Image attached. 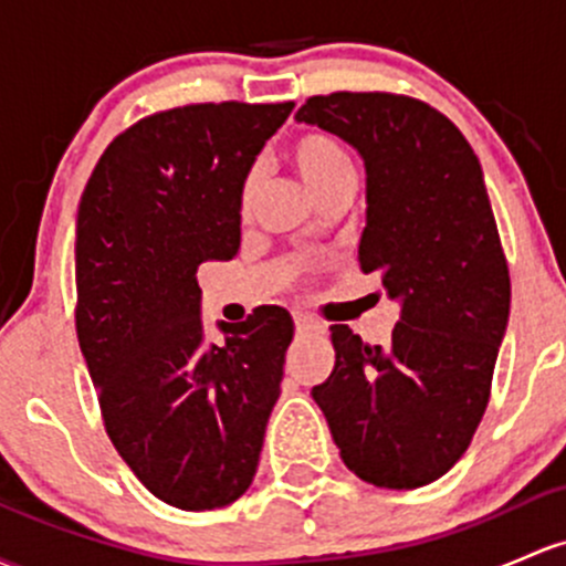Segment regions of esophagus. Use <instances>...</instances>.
Wrapping results in <instances>:
<instances>
[{
	"label": "esophagus",
	"instance_id": "esophagus-1",
	"mask_svg": "<svg viewBox=\"0 0 566 566\" xmlns=\"http://www.w3.org/2000/svg\"><path fill=\"white\" fill-rule=\"evenodd\" d=\"M295 331L298 333H325V325H319L317 319L308 317V314H295Z\"/></svg>",
	"mask_w": 566,
	"mask_h": 566
}]
</instances>
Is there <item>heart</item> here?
<instances>
[{
  "mask_svg": "<svg viewBox=\"0 0 566 566\" xmlns=\"http://www.w3.org/2000/svg\"><path fill=\"white\" fill-rule=\"evenodd\" d=\"M290 159H293L298 176L306 181V187L312 192H319L325 184L333 181L336 176L353 170V163H349L347 151L338 146L336 140L328 138V135L308 133L301 135L298 140L290 146ZM254 198V176H249L241 187V213L247 217L249 208H252Z\"/></svg>",
  "mask_w": 566,
  "mask_h": 566,
  "instance_id": "1",
  "label": "heart"
}]
</instances>
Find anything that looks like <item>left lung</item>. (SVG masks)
I'll return each mask as SVG.
<instances>
[{"label": "left lung", "instance_id": "left-lung-1", "mask_svg": "<svg viewBox=\"0 0 566 566\" xmlns=\"http://www.w3.org/2000/svg\"><path fill=\"white\" fill-rule=\"evenodd\" d=\"M298 124L355 148L366 168L358 263L401 314L390 342L333 325L336 366L312 388L349 472L420 488L467 453L510 319V273L480 159L420 99L382 92L308 97Z\"/></svg>", "mask_w": 566, "mask_h": 566}]
</instances>
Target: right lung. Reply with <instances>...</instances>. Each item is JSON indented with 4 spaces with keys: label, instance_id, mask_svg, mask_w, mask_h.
<instances>
[{
    "label": "right lung",
    "instance_id": "obj_1",
    "mask_svg": "<svg viewBox=\"0 0 566 566\" xmlns=\"http://www.w3.org/2000/svg\"><path fill=\"white\" fill-rule=\"evenodd\" d=\"M293 103L184 105L105 148L75 222V331L105 431L178 510L235 502L258 472L293 317L263 306L208 344L198 265L241 247V187Z\"/></svg>",
    "mask_w": 566,
    "mask_h": 566
}]
</instances>
